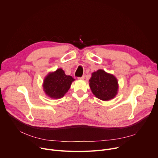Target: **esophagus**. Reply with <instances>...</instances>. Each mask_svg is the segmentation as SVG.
<instances>
[{"mask_svg":"<svg viewBox=\"0 0 158 158\" xmlns=\"http://www.w3.org/2000/svg\"><path fill=\"white\" fill-rule=\"evenodd\" d=\"M84 78H85V76H82V77H78V79H79V80H83V79H84Z\"/></svg>","mask_w":158,"mask_h":158,"instance_id":"1","label":"esophagus"}]
</instances>
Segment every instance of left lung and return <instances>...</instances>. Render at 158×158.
Wrapping results in <instances>:
<instances>
[{"label":"left lung","mask_w":158,"mask_h":158,"mask_svg":"<svg viewBox=\"0 0 158 158\" xmlns=\"http://www.w3.org/2000/svg\"><path fill=\"white\" fill-rule=\"evenodd\" d=\"M89 86L95 96L102 101L113 99L118 93L119 87L117 79L102 69L92 74Z\"/></svg>","instance_id":"8db88e82"}]
</instances>
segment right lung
Listing matches in <instances>:
<instances>
[{
	"label": "right lung",
	"instance_id": "1",
	"mask_svg": "<svg viewBox=\"0 0 158 158\" xmlns=\"http://www.w3.org/2000/svg\"><path fill=\"white\" fill-rule=\"evenodd\" d=\"M75 79L71 76H67L62 69L50 73L44 80L43 89L46 94L51 98H62L68 91L72 82Z\"/></svg>",
	"mask_w": 158,
	"mask_h": 158
}]
</instances>
